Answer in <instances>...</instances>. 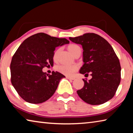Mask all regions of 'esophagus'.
<instances>
[{"instance_id": "esophagus-1", "label": "esophagus", "mask_w": 133, "mask_h": 133, "mask_svg": "<svg viewBox=\"0 0 133 133\" xmlns=\"http://www.w3.org/2000/svg\"><path fill=\"white\" fill-rule=\"evenodd\" d=\"M66 78H67V79H69V80H75V78H74V77H66Z\"/></svg>"}]
</instances>
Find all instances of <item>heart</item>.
<instances>
[{"instance_id": "1", "label": "heart", "mask_w": 133, "mask_h": 133, "mask_svg": "<svg viewBox=\"0 0 133 133\" xmlns=\"http://www.w3.org/2000/svg\"><path fill=\"white\" fill-rule=\"evenodd\" d=\"M68 50L70 52L72 55H74L75 53L77 52H81L80 47L77 44H70L68 46ZM58 52V50H56L54 53L53 58L54 60L56 59L57 54ZM77 67L75 65H60L57 67V70L62 73L63 75L66 76H70L74 74V73L77 70Z\"/></svg>"}]
</instances>
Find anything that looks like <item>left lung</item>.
<instances>
[{"mask_svg": "<svg viewBox=\"0 0 133 133\" xmlns=\"http://www.w3.org/2000/svg\"><path fill=\"white\" fill-rule=\"evenodd\" d=\"M72 42L82 46L83 61L80 73L92 78L83 79L84 85L77 91L85 103L99 105L113 97L121 80L120 62L113 49L106 40L95 33L69 37Z\"/></svg>", "mask_w": 133, "mask_h": 133, "instance_id": "left-lung-1", "label": "left lung"}]
</instances>
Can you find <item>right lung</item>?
<instances>
[{
  "label": "right lung",
  "instance_id": "add662e5",
  "mask_svg": "<svg viewBox=\"0 0 133 133\" xmlns=\"http://www.w3.org/2000/svg\"><path fill=\"white\" fill-rule=\"evenodd\" d=\"M69 43L65 38L39 33L28 37L20 45L10 63L11 82L26 102L39 104L46 102L55 93L60 80L65 76L58 71L48 75L42 69L53 66L56 48Z\"/></svg>",
  "mask_w": 133,
  "mask_h": 133
}]
</instances>
